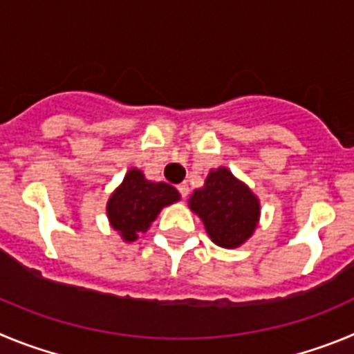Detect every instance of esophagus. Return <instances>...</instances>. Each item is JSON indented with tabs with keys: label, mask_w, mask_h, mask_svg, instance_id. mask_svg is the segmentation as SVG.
<instances>
[{
	"label": "esophagus",
	"mask_w": 354,
	"mask_h": 354,
	"mask_svg": "<svg viewBox=\"0 0 354 354\" xmlns=\"http://www.w3.org/2000/svg\"><path fill=\"white\" fill-rule=\"evenodd\" d=\"M178 192L181 194V197L189 196V183H180V185H178Z\"/></svg>",
	"instance_id": "esophagus-1"
}]
</instances>
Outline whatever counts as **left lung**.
<instances>
[{
    "label": "left lung",
    "instance_id": "8db88e82",
    "mask_svg": "<svg viewBox=\"0 0 354 354\" xmlns=\"http://www.w3.org/2000/svg\"><path fill=\"white\" fill-rule=\"evenodd\" d=\"M189 206L213 243L222 248L241 247L259 224V197L222 165L209 169L205 185L190 196Z\"/></svg>",
    "mask_w": 354,
    "mask_h": 354
}]
</instances>
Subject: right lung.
<instances>
[{
	"instance_id": "obj_1",
	"label": "right lung",
	"mask_w": 354,
	"mask_h": 354,
	"mask_svg": "<svg viewBox=\"0 0 354 354\" xmlns=\"http://www.w3.org/2000/svg\"><path fill=\"white\" fill-rule=\"evenodd\" d=\"M180 201V192L164 181L146 180L138 167H130L107 201L109 224L123 241L132 243L146 232L165 206Z\"/></svg>"
}]
</instances>
